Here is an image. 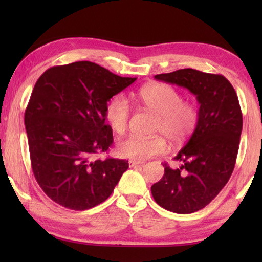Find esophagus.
Listing matches in <instances>:
<instances>
[{
	"mask_svg": "<svg viewBox=\"0 0 262 262\" xmlns=\"http://www.w3.org/2000/svg\"><path fill=\"white\" fill-rule=\"evenodd\" d=\"M128 164H129V167H134V166H137V165H141V162H137V161H129L128 162Z\"/></svg>",
	"mask_w": 262,
	"mask_h": 262,
	"instance_id": "esophagus-1",
	"label": "esophagus"
}]
</instances>
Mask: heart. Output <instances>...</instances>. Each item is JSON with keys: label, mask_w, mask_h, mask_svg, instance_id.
<instances>
[{"label": "heart", "mask_w": 262, "mask_h": 262, "mask_svg": "<svg viewBox=\"0 0 262 262\" xmlns=\"http://www.w3.org/2000/svg\"><path fill=\"white\" fill-rule=\"evenodd\" d=\"M137 97L147 107L158 115L155 130L162 133L176 144L187 141L196 128L199 111L196 106L183 101L178 90L165 83L147 84L140 89ZM106 120L117 133H123L128 127L130 106L122 96L108 101L105 111ZM167 150L166 140L163 136L143 137L129 135L118 142L117 151L123 158L144 161Z\"/></svg>", "instance_id": "1"}]
</instances>
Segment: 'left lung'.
Listing matches in <instances>:
<instances>
[{
	"label": "left lung",
	"instance_id": "left-lung-1",
	"mask_svg": "<svg viewBox=\"0 0 262 262\" xmlns=\"http://www.w3.org/2000/svg\"><path fill=\"white\" fill-rule=\"evenodd\" d=\"M158 81L187 89L196 97L199 121L187 143L174 157L183 164L151 186L159 206L177 214H192L209 205L230 179L236 164L243 115L236 91L222 75L192 68L159 74Z\"/></svg>",
	"mask_w": 262,
	"mask_h": 262
}]
</instances>
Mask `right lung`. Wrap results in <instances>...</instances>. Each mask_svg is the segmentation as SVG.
<instances>
[{
    "label": "right lung",
    "instance_id": "1",
    "mask_svg": "<svg viewBox=\"0 0 262 262\" xmlns=\"http://www.w3.org/2000/svg\"><path fill=\"white\" fill-rule=\"evenodd\" d=\"M135 81L90 61L56 66L38 78L24 122L33 174L53 201L86 210L112 194L128 161L95 156L113 143L107 101Z\"/></svg>",
    "mask_w": 262,
    "mask_h": 262
}]
</instances>
